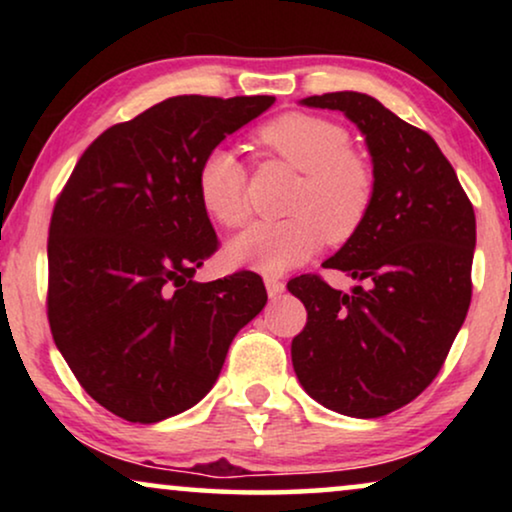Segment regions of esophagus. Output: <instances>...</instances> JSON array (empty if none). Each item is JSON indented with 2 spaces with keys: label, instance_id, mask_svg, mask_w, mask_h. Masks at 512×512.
I'll return each instance as SVG.
<instances>
[{
  "label": "esophagus",
  "instance_id": "obj_1",
  "mask_svg": "<svg viewBox=\"0 0 512 512\" xmlns=\"http://www.w3.org/2000/svg\"><path fill=\"white\" fill-rule=\"evenodd\" d=\"M284 286H286V284L282 282V279H277V277H265V289H268V296H270V298L282 296Z\"/></svg>",
  "mask_w": 512,
  "mask_h": 512
}]
</instances>
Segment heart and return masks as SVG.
<instances>
[{
    "label": "heart",
    "instance_id": "heart-1",
    "mask_svg": "<svg viewBox=\"0 0 512 512\" xmlns=\"http://www.w3.org/2000/svg\"><path fill=\"white\" fill-rule=\"evenodd\" d=\"M265 156L282 160L303 179L291 195L293 216L258 221L228 244V258L265 275L303 265L324 244L345 242L366 221L375 198V172L352 151V135L331 118L284 114L256 132ZM202 207L223 226L235 228L249 219L247 167L235 151L214 146L198 167Z\"/></svg>",
    "mask_w": 512,
    "mask_h": 512
}]
</instances>
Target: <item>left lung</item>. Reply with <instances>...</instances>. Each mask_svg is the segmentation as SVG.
<instances>
[{
	"label": "left lung",
	"instance_id": "8db88e82",
	"mask_svg": "<svg viewBox=\"0 0 512 512\" xmlns=\"http://www.w3.org/2000/svg\"><path fill=\"white\" fill-rule=\"evenodd\" d=\"M303 104L338 109L363 132L375 198L361 228L324 263L366 284L342 293L319 275L289 282L307 310L291 342L293 370L324 408L382 417L429 387L464 324L475 212L429 132L375 97L342 90Z\"/></svg>",
	"mask_w": 512,
	"mask_h": 512
}]
</instances>
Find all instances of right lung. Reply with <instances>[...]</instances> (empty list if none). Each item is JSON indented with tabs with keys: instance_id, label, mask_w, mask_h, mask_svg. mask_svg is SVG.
<instances>
[{
	"instance_id": "right-lung-1",
	"label": "right lung",
	"mask_w": 512,
	"mask_h": 512,
	"mask_svg": "<svg viewBox=\"0 0 512 512\" xmlns=\"http://www.w3.org/2000/svg\"><path fill=\"white\" fill-rule=\"evenodd\" d=\"M275 97L179 95L111 125L83 151L48 228V324L90 398L128 422L193 408L268 303L242 270L193 282L219 249L198 167Z\"/></svg>"
}]
</instances>
